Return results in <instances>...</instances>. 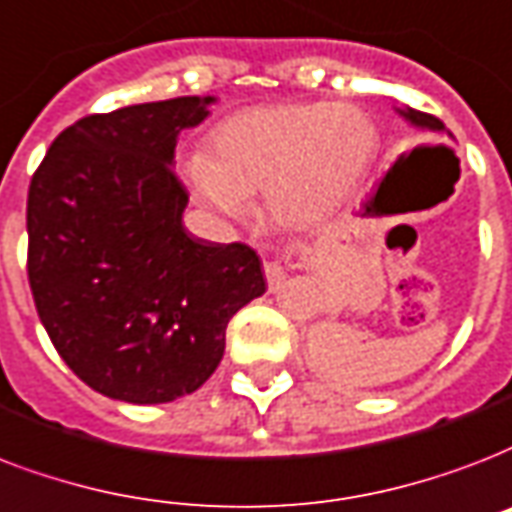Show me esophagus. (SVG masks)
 <instances>
[{
	"instance_id": "obj_1",
	"label": "esophagus",
	"mask_w": 512,
	"mask_h": 512,
	"mask_svg": "<svg viewBox=\"0 0 512 512\" xmlns=\"http://www.w3.org/2000/svg\"><path fill=\"white\" fill-rule=\"evenodd\" d=\"M265 282H268V290H279L287 279V271H284L282 260H265L263 263Z\"/></svg>"
}]
</instances>
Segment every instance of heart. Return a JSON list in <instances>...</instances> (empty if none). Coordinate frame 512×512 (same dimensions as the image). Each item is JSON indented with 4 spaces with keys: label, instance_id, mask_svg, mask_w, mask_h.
<instances>
[{
    "label": "heart",
    "instance_id": "b5f03b06",
    "mask_svg": "<svg viewBox=\"0 0 512 512\" xmlns=\"http://www.w3.org/2000/svg\"><path fill=\"white\" fill-rule=\"evenodd\" d=\"M378 131L349 104H268L222 120L209 155L187 161V177L209 209L244 220L263 195L287 225L325 220L354 193L376 158Z\"/></svg>",
    "mask_w": 512,
    "mask_h": 512
}]
</instances>
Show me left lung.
Listing matches in <instances>:
<instances>
[{"label": "left lung", "mask_w": 512, "mask_h": 512, "mask_svg": "<svg viewBox=\"0 0 512 512\" xmlns=\"http://www.w3.org/2000/svg\"><path fill=\"white\" fill-rule=\"evenodd\" d=\"M400 115L416 128H427V131H446V126L440 123L438 117L427 115V112H419V109H400Z\"/></svg>", "instance_id": "1"}]
</instances>
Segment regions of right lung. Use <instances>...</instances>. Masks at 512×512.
<instances>
[{
    "mask_svg": "<svg viewBox=\"0 0 512 512\" xmlns=\"http://www.w3.org/2000/svg\"><path fill=\"white\" fill-rule=\"evenodd\" d=\"M214 96L88 115L56 136L29 185V284L61 360L112 400L171 403L225 354V327L265 292L247 244L187 233L177 136Z\"/></svg>",
    "mask_w": 512,
    "mask_h": 512,
    "instance_id": "right-lung-1",
    "label": "right lung"
}]
</instances>
